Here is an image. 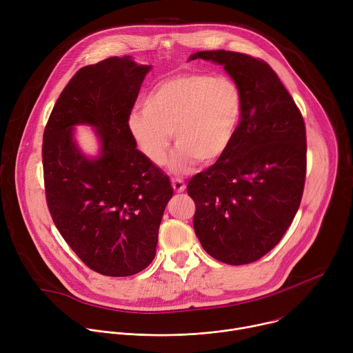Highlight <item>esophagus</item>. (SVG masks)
Masks as SVG:
<instances>
[{"label":"esophagus","mask_w":353,"mask_h":353,"mask_svg":"<svg viewBox=\"0 0 353 353\" xmlns=\"http://www.w3.org/2000/svg\"><path fill=\"white\" fill-rule=\"evenodd\" d=\"M172 187L176 192H183L185 190V184L180 179H172Z\"/></svg>","instance_id":"esophagus-1"}]
</instances>
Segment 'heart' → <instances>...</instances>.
I'll list each match as a JSON object with an SVG mask.
<instances>
[{"label":"heart","mask_w":353,"mask_h":353,"mask_svg":"<svg viewBox=\"0 0 353 353\" xmlns=\"http://www.w3.org/2000/svg\"><path fill=\"white\" fill-rule=\"evenodd\" d=\"M243 114L239 85L226 77L177 74L158 82L143 99V110L127 127L142 155L162 165L172 134L177 143L169 166L174 173L195 162L212 165L229 149Z\"/></svg>","instance_id":"obj_1"}]
</instances>
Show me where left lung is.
<instances>
[{
	"label": "left lung",
	"mask_w": 353,
	"mask_h": 353,
	"mask_svg": "<svg viewBox=\"0 0 353 353\" xmlns=\"http://www.w3.org/2000/svg\"><path fill=\"white\" fill-rule=\"evenodd\" d=\"M223 65L243 94V114L225 155L195 174L194 230L207 253L230 265L264 257L290 226L303 195L305 120L276 72L260 59L212 50L190 60Z\"/></svg>",
	"instance_id": "obj_1"
}]
</instances>
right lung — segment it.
I'll return each mask as SVG.
<instances>
[{"label":"right lung","instance_id":"obj_1","mask_svg":"<svg viewBox=\"0 0 353 353\" xmlns=\"http://www.w3.org/2000/svg\"><path fill=\"white\" fill-rule=\"evenodd\" d=\"M149 70L130 57L82 67L57 99L43 134L50 215L81 261L106 276H130L152 263L173 195L169 177L137 149L127 127ZM77 123L97 128V159L79 152L72 138Z\"/></svg>","mask_w":353,"mask_h":353}]
</instances>
